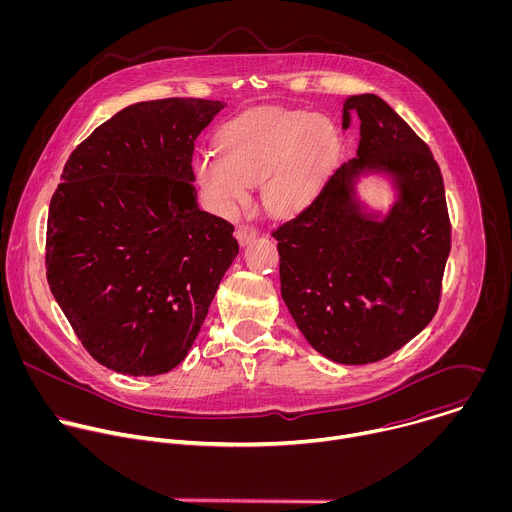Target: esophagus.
Here are the masks:
<instances>
[{
  "instance_id": "obj_1",
  "label": "esophagus",
  "mask_w": 512,
  "mask_h": 512,
  "mask_svg": "<svg viewBox=\"0 0 512 512\" xmlns=\"http://www.w3.org/2000/svg\"><path fill=\"white\" fill-rule=\"evenodd\" d=\"M235 235H237L239 245H249L257 237V229L253 225H239Z\"/></svg>"
}]
</instances>
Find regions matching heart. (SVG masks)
Listing matches in <instances>:
<instances>
[{"label":"heart","instance_id":"b5f03b06","mask_svg":"<svg viewBox=\"0 0 512 512\" xmlns=\"http://www.w3.org/2000/svg\"><path fill=\"white\" fill-rule=\"evenodd\" d=\"M218 152L202 154L196 176L214 208L235 214L261 182V202L275 216H296L322 192L334 172L342 135L326 115L263 111L231 121Z\"/></svg>","mask_w":512,"mask_h":512}]
</instances>
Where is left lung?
Wrapping results in <instances>:
<instances>
[{
	"instance_id": "8db88e82",
	"label": "left lung",
	"mask_w": 512,
	"mask_h": 512,
	"mask_svg": "<svg viewBox=\"0 0 512 512\" xmlns=\"http://www.w3.org/2000/svg\"><path fill=\"white\" fill-rule=\"evenodd\" d=\"M360 119L356 158L318 198L271 235L281 298L306 340L342 364L377 362L405 346L435 316L452 247L440 166L427 143L377 95L344 101L342 127ZM396 176L400 202L383 222L364 217L353 176Z\"/></svg>"
}]
</instances>
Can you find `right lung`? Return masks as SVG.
I'll use <instances>...</instances> for the list:
<instances>
[{"label": "right lung", "mask_w": 512, "mask_h": 512, "mask_svg": "<svg viewBox=\"0 0 512 512\" xmlns=\"http://www.w3.org/2000/svg\"><path fill=\"white\" fill-rule=\"evenodd\" d=\"M225 107H125L77 145L50 200L46 277L85 350L133 377L184 360L225 271L235 227L198 208L194 141Z\"/></svg>", "instance_id": "add662e5"}]
</instances>
